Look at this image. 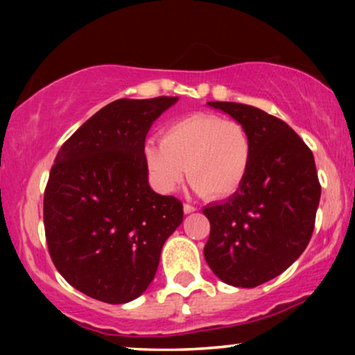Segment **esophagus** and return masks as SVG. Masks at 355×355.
<instances>
[{
	"mask_svg": "<svg viewBox=\"0 0 355 355\" xmlns=\"http://www.w3.org/2000/svg\"><path fill=\"white\" fill-rule=\"evenodd\" d=\"M196 210L197 208L191 205V203H184V213H186V215H189V213H193Z\"/></svg>",
	"mask_w": 355,
	"mask_h": 355,
	"instance_id": "1",
	"label": "esophagus"
}]
</instances>
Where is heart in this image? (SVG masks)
Instances as JSON below:
<instances>
[{
	"label": "heart",
	"instance_id": "b5f03b06",
	"mask_svg": "<svg viewBox=\"0 0 355 355\" xmlns=\"http://www.w3.org/2000/svg\"><path fill=\"white\" fill-rule=\"evenodd\" d=\"M252 142L244 125L208 113L184 116L164 125L162 140L148 139L144 162L159 191L174 192L186 181L210 200L234 196L245 181Z\"/></svg>",
	"mask_w": 355,
	"mask_h": 355
}]
</instances>
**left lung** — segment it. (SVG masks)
Masks as SVG:
<instances>
[{
	"instance_id": "8db88e82",
	"label": "left lung",
	"mask_w": 355,
	"mask_h": 355,
	"mask_svg": "<svg viewBox=\"0 0 355 355\" xmlns=\"http://www.w3.org/2000/svg\"><path fill=\"white\" fill-rule=\"evenodd\" d=\"M244 125L252 142L245 181L210 203L203 255L223 283L255 288L289 268L307 247L322 196L313 153L284 121L255 106L208 101Z\"/></svg>"
}]
</instances>
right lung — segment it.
Instances as JSON below:
<instances>
[{"mask_svg":"<svg viewBox=\"0 0 355 355\" xmlns=\"http://www.w3.org/2000/svg\"><path fill=\"white\" fill-rule=\"evenodd\" d=\"M178 96L116 100L85 121L56 155L43 198L50 257L62 278L106 304L152 283L182 203L148 186L144 145Z\"/></svg>","mask_w":355,"mask_h":355,"instance_id":"add662e5","label":"right lung"}]
</instances>
